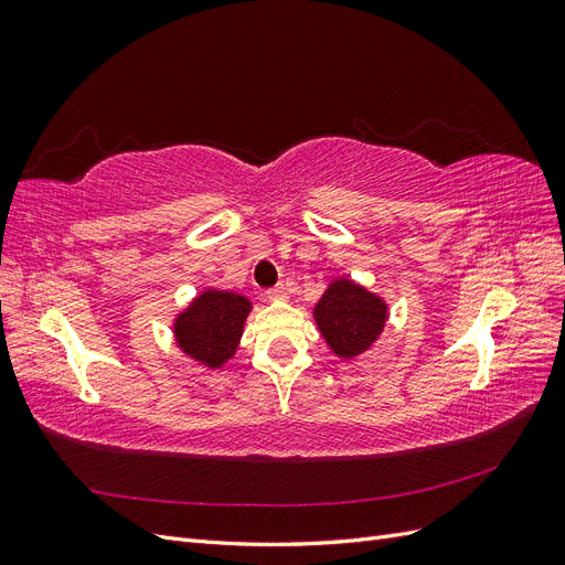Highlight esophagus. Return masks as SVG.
<instances>
[{"mask_svg":"<svg viewBox=\"0 0 565 565\" xmlns=\"http://www.w3.org/2000/svg\"><path fill=\"white\" fill-rule=\"evenodd\" d=\"M266 297H268L270 301L287 299V289H285L282 285H278V287H270V289H266Z\"/></svg>","mask_w":565,"mask_h":565,"instance_id":"obj_1","label":"esophagus"}]
</instances>
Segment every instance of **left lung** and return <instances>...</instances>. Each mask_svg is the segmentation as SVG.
Returning <instances> with one entry per match:
<instances>
[{
    "instance_id": "1",
    "label": "left lung",
    "mask_w": 565,
    "mask_h": 565,
    "mask_svg": "<svg viewBox=\"0 0 565 565\" xmlns=\"http://www.w3.org/2000/svg\"><path fill=\"white\" fill-rule=\"evenodd\" d=\"M318 330L341 358H355L372 347L386 322V303L351 280H334L316 306Z\"/></svg>"
}]
</instances>
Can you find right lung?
I'll return each instance as SVG.
<instances>
[{
	"label": "right lung",
	"instance_id": "obj_1",
	"mask_svg": "<svg viewBox=\"0 0 565 565\" xmlns=\"http://www.w3.org/2000/svg\"><path fill=\"white\" fill-rule=\"evenodd\" d=\"M249 299L207 289L177 318L174 334L179 347L207 367H221L237 349Z\"/></svg>",
	"mask_w": 565,
	"mask_h": 565
}]
</instances>
